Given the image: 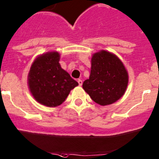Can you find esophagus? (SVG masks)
Wrapping results in <instances>:
<instances>
[{
    "label": "esophagus",
    "instance_id": "1",
    "mask_svg": "<svg viewBox=\"0 0 159 159\" xmlns=\"http://www.w3.org/2000/svg\"><path fill=\"white\" fill-rule=\"evenodd\" d=\"M78 84H79L80 86H81V85H82V80H81V79H78Z\"/></svg>",
    "mask_w": 159,
    "mask_h": 159
}]
</instances>
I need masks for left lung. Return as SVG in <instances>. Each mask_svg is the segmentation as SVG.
<instances>
[{
  "mask_svg": "<svg viewBox=\"0 0 159 159\" xmlns=\"http://www.w3.org/2000/svg\"><path fill=\"white\" fill-rule=\"evenodd\" d=\"M89 78L82 87L92 100L102 106L111 104L124 95L128 85V73L115 55L102 50L92 57Z\"/></svg>",
  "mask_w": 159,
  "mask_h": 159,
  "instance_id": "1",
  "label": "left lung"
}]
</instances>
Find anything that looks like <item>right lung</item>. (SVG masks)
<instances>
[{"label": "right lung", "mask_w": 159, "mask_h": 159, "mask_svg": "<svg viewBox=\"0 0 159 159\" xmlns=\"http://www.w3.org/2000/svg\"><path fill=\"white\" fill-rule=\"evenodd\" d=\"M56 52L39 56L31 66L28 84L35 100L44 106L55 107L62 104L71 89L78 85L59 63Z\"/></svg>", "instance_id": "right-lung-1"}]
</instances>
